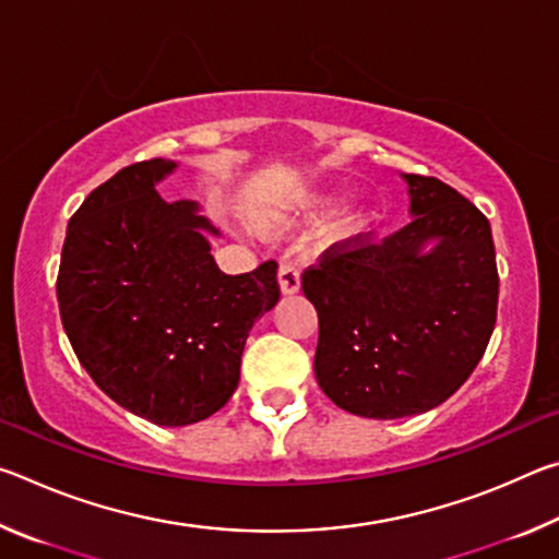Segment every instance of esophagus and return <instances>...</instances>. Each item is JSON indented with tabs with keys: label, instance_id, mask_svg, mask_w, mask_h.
Instances as JSON below:
<instances>
[{
	"label": "esophagus",
	"instance_id": "1",
	"mask_svg": "<svg viewBox=\"0 0 559 559\" xmlns=\"http://www.w3.org/2000/svg\"><path fill=\"white\" fill-rule=\"evenodd\" d=\"M278 286L283 296H293V293L300 290V271L293 263H281Z\"/></svg>",
	"mask_w": 559,
	"mask_h": 559
}]
</instances>
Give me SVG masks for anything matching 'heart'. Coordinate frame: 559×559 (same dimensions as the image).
I'll return each mask as SVG.
<instances>
[{
    "mask_svg": "<svg viewBox=\"0 0 559 559\" xmlns=\"http://www.w3.org/2000/svg\"><path fill=\"white\" fill-rule=\"evenodd\" d=\"M337 200L340 194L335 189L316 187V189H308V192L290 197L286 204L261 210L259 222L266 231L286 234V231L298 229V226L313 224L325 212L333 210ZM374 224H377V212L372 204L367 202L349 204L323 226V231H320V246L333 251L353 249V246H359L365 239H370V234L374 231Z\"/></svg>",
    "mask_w": 559,
    "mask_h": 559,
    "instance_id": "heart-1",
    "label": "heart"
}]
</instances>
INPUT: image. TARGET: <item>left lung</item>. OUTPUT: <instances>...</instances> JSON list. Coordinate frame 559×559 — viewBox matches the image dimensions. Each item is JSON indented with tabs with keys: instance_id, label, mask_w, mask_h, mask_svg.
I'll list each match as a JSON object with an SVG mask.
<instances>
[{
	"instance_id": "obj_1",
	"label": "left lung",
	"mask_w": 559,
	"mask_h": 559,
	"mask_svg": "<svg viewBox=\"0 0 559 559\" xmlns=\"http://www.w3.org/2000/svg\"><path fill=\"white\" fill-rule=\"evenodd\" d=\"M409 224L325 253L302 273L318 310L316 377L340 409L402 419L447 402L496 328L498 269L484 214L433 177L400 175Z\"/></svg>"
}]
</instances>
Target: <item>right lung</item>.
<instances>
[{
    "label": "right lung",
    "mask_w": 559,
    "mask_h": 559,
    "mask_svg": "<svg viewBox=\"0 0 559 559\" xmlns=\"http://www.w3.org/2000/svg\"><path fill=\"white\" fill-rule=\"evenodd\" d=\"M177 159L122 167L71 216L61 251V323L83 370L157 427L219 412L241 377L246 337L281 298L276 263L226 276L219 229L197 202H165Z\"/></svg>",
    "instance_id": "1"
}]
</instances>
